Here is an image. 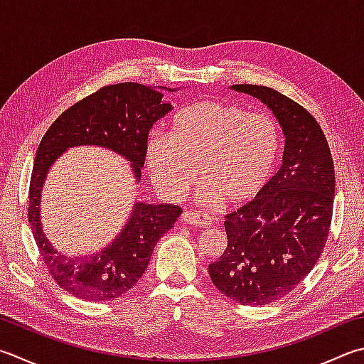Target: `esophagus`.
Listing matches in <instances>:
<instances>
[{
	"mask_svg": "<svg viewBox=\"0 0 364 364\" xmlns=\"http://www.w3.org/2000/svg\"><path fill=\"white\" fill-rule=\"evenodd\" d=\"M182 220H183V222H187V223H190V225L203 226V228H205V226H209V225L212 223V218H210V217H205V215H201V214H196V212H183Z\"/></svg>",
	"mask_w": 364,
	"mask_h": 364,
	"instance_id": "obj_1",
	"label": "esophagus"
}]
</instances>
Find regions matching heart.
I'll return each instance as SVG.
<instances>
[{"instance_id":"obj_1","label":"heart","mask_w":364,"mask_h":364,"mask_svg":"<svg viewBox=\"0 0 364 364\" xmlns=\"http://www.w3.org/2000/svg\"><path fill=\"white\" fill-rule=\"evenodd\" d=\"M279 152L280 132L271 115L208 100L173 115L168 138H150L146 156L152 181L164 196L182 200L200 176L196 200L212 205L220 200L241 204L259 195Z\"/></svg>"}]
</instances>
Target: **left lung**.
<instances>
[{
	"instance_id": "8db88e82",
	"label": "left lung",
	"mask_w": 364,
	"mask_h": 364,
	"mask_svg": "<svg viewBox=\"0 0 364 364\" xmlns=\"http://www.w3.org/2000/svg\"><path fill=\"white\" fill-rule=\"evenodd\" d=\"M271 109L285 136L282 166L241 209L226 215L228 245L209 264L212 284L239 304L264 306L289 294L317 263L330 232L334 164L320 125L269 87L239 84Z\"/></svg>"
}]
</instances>
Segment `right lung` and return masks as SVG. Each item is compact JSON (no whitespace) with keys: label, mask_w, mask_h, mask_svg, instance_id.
Returning <instances> with one entry per match:
<instances>
[{"label":"right lung","mask_w":364,"mask_h":364,"mask_svg":"<svg viewBox=\"0 0 364 364\" xmlns=\"http://www.w3.org/2000/svg\"><path fill=\"white\" fill-rule=\"evenodd\" d=\"M161 90L176 92V88L156 90L136 82L102 87L61 114L39 144L30 182L28 220L53 280L75 298L109 301L132 290L147 269L156 242L173 228L182 209L174 204L136 201L112 242L95 253L66 255L52 245L41 223L46 177L68 149L95 146L123 156L139 182L150 128L173 109L171 102L163 101Z\"/></svg>","instance_id":"obj_1"}]
</instances>
